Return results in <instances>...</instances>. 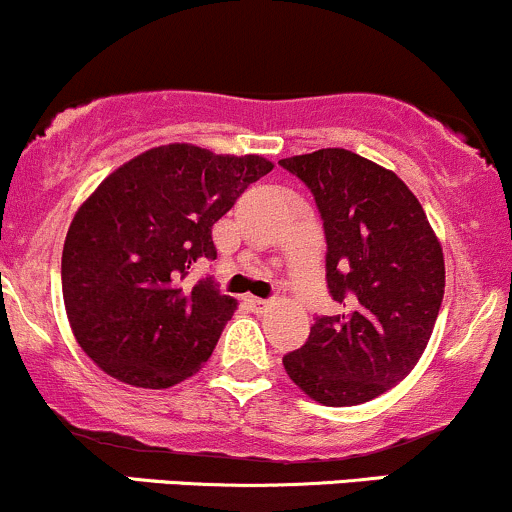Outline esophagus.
I'll return each mask as SVG.
<instances>
[{"mask_svg":"<svg viewBox=\"0 0 512 512\" xmlns=\"http://www.w3.org/2000/svg\"><path fill=\"white\" fill-rule=\"evenodd\" d=\"M246 305H249L254 312H266L268 307H271V302L261 300V298H246Z\"/></svg>","mask_w":512,"mask_h":512,"instance_id":"1","label":"esophagus"}]
</instances>
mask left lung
Listing matches in <instances>:
<instances>
[{
	"label": "left lung",
	"instance_id": "left-lung-1",
	"mask_svg": "<svg viewBox=\"0 0 512 512\" xmlns=\"http://www.w3.org/2000/svg\"><path fill=\"white\" fill-rule=\"evenodd\" d=\"M315 195L327 236V288L342 315L317 317L283 356L302 393L349 408L398 386L420 361L444 298V256L420 200L346 148L283 158Z\"/></svg>",
	"mask_w": 512,
	"mask_h": 512
}]
</instances>
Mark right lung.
Wrapping results in <instances>:
<instances>
[{
  "label": "right lung",
  "mask_w": 512,
  "mask_h": 512,
  "mask_svg": "<svg viewBox=\"0 0 512 512\" xmlns=\"http://www.w3.org/2000/svg\"><path fill=\"white\" fill-rule=\"evenodd\" d=\"M271 170L254 153L168 144L126 161L82 202L63 246V300L75 339L104 373L161 390L205 366L236 300L210 278L192 288L183 278L217 258L214 222Z\"/></svg>",
  "instance_id": "right-lung-1"
}]
</instances>
